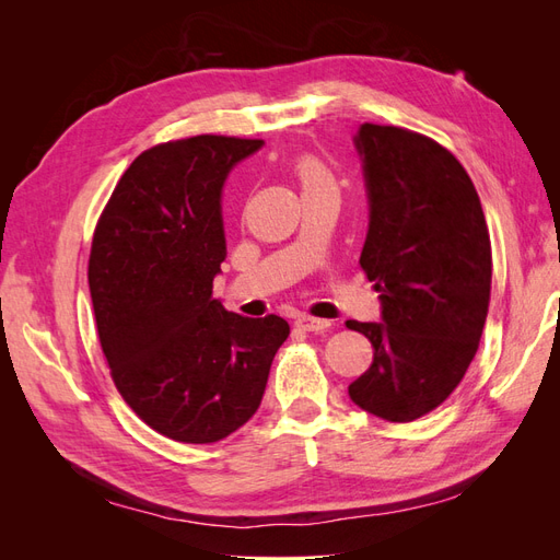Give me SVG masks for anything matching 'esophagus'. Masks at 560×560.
I'll return each instance as SVG.
<instances>
[{"label": "esophagus", "mask_w": 560, "mask_h": 560, "mask_svg": "<svg viewBox=\"0 0 560 560\" xmlns=\"http://www.w3.org/2000/svg\"><path fill=\"white\" fill-rule=\"evenodd\" d=\"M294 325L303 331H325L331 327L329 319H319V317H311V315H299Z\"/></svg>", "instance_id": "obj_1"}]
</instances>
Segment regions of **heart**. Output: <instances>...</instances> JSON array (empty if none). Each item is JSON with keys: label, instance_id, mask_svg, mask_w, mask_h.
<instances>
[{"label": "heart", "instance_id": "b5f03b06", "mask_svg": "<svg viewBox=\"0 0 560 560\" xmlns=\"http://www.w3.org/2000/svg\"><path fill=\"white\" fill-rule=\"evenodd\" d=\"M294 173H296V179H299L303 191L313 189V186H319V184L334 182V175L327 167V163L317 156H301L294 163Z\"/></svg>", "mask_w": 560, "mask_h": 560}]
</instances>
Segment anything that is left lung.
<instances>
[{"mask_svg":"<svg viewBox=\"0 0 560 560\" xmlns=\"http://www.w3.org/2000/svg\"><path fill=\"white\" fill-rule=\"evenodd\" d=\"M354 144L371 206L360 266L381 292L383 322H346L374 346L348 393L369 413L411 422L448 399L477 354L490 235L479 194L446 147L378 124H362Z\"/></svg>","mask_w":560,"mask_h":560,"instance_id":"left-lung-1","label":"left lung"}]
</instances>
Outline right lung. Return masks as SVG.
I'll use <instances>...</instances> for the list:
<instances>
[{
	"label": "right lung",
	"instance_id": "right-lung-1",
	"mask_svg": "<svg viewBox=\"0 0 560 560\" xmlns=\"http://www.w3.org/2000/svg\"><path fill=\"white\" fill-rule=\"evenodd\" d=\"M261 144L194 135L151 147L95 224L89 287L112 381L140 420L182 444L243 428L290 336L278 315L252 319L212 299L226 259L222 186Z\"/></svg>",
	"mask_w": 560,
	"mask_h": 560
}]
</instances>
